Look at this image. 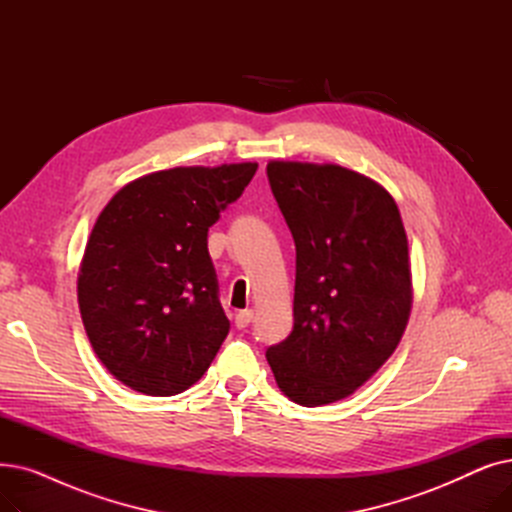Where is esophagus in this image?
I'll return each mask as SVG.
<instances>
[{"mask_svg": "<svg viewBox=\"0 0 512 512\" xmlns=\"http://www.w3.org/2000/svg\"><path fill=\"white\" fill-rule=\"evenodd\" d=\"M251 321H253V309H245V311H238L236 313L234 324H236L238 330H245L251 324Z\"/></svg>", "mask_w": 512, "mask_h": 512, "instance_id": "obj_1", "label": "esophagus"}]
</instances>
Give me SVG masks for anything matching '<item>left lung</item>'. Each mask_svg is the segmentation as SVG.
Returning <instances> with one entry per match:
<instances>
[{"label":"left lung","mask_w":512,"mask_h":512,"mask_svg":"<svg viewBox=\"0 0 512 512\" xmlns=\"http://www.w3.org/2000/svg\"><path fill=\"white\" fill-rule=\"evenodd\" d=\"M297 247L294 326L265 351L280 390L303 407L351 396L400 342L411 313L405 226L386 188L334 164H267Z\"/></svg>","instance_id":"8db88e82"}]
</instances>
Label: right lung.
Instances as JSON below:
<instances>
[{
  "label": "right lung",
  "instance_id": "1",
  "mask_svg": "<svg viewBox=\"0 0 512 512\" xmlns=\"http://www.w3.org/2000/svg\"><path fill=\"white\" fill-rule=\"evenodd\" d=\"M257 164L172 168L132 180L97 218L78 274L95 355L149 396L191 388L230 332L207 232Z\"/></svg>",
  "mask_w": 512,
  "mask_h": 512
}]
</instances>
